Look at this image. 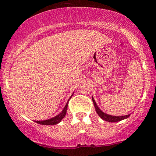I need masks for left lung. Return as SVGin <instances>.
<instances>
[{"label":"left lung","mask_w":156,"mask_h":156,"mask_svg":"<svg viewBox=\"0 0 156 156\" xmlns=\"http://www.w3.org/2000/svg\"><path fill=\"white\" fill-rule=\"evenodd\" d=\"M92 101H93L94 105L95 106L96 112H97L98 115H99L102 119H104V121H108V122H116V121H120L121 120H123V119L129 118L130 116V114L126 115V116H111V115L106 114L99 109V108L98 107V106L97 105V104H96V102L94 101V99H93V97H92Z\"/></svg>","instance_id":"8db88e82"}]
</instances>
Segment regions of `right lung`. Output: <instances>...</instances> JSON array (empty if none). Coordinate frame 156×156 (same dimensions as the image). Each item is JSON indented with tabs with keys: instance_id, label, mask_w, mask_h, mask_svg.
Returning a JSON list of instances; mask_svg holds the SVG:
<instances>
[{
	"instance_id": "right-lung-1",
	"label": "right lung",
	"mask_w": 156,
	"mask_h": 156,
	"mask_svg": "<svg viewBox=\"0 0 156 156\" xmlns=\"http://www.w3.org/2000/svg\"><path fill=\"white\" fill-rule=\"evenodd\" d=\"M67 106H68V102L66 104L65 108L62 110L60 114L57 115L54 118H52L50 119H48V120H45V121H35L36 123H40V124L42 125H55L57 124V123L60 122V121L62 120V119L65 116L66 113H67Z\"/></svg>"
}]
</instances>
